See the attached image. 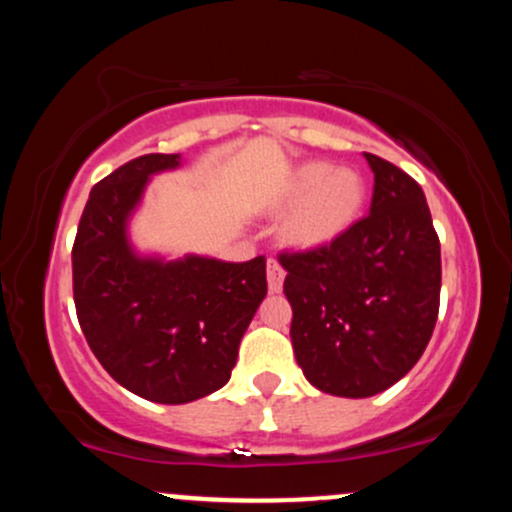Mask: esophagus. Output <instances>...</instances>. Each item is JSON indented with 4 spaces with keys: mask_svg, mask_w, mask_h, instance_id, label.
<instances>
[{
    "mask_svg": "<svg viewBox=\"0 0 512 512\" xmlns=\"http://www.w3.org/2000/svg\"><path fill=\"white\" fill-rule=\"evenodd\" d=\"M284 276H286V272H284V267H281L279 262L274 260H269L267 262V281H269V291H281V286H284Z\"/></svg>",
    "mask_w": 512,
    "mask_h": 512,
    "instance_id": "34e87169",
    "label": "esophagus"
}]
</instances>
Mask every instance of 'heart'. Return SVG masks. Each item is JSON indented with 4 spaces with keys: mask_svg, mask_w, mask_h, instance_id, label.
Masks as SVG:
<instances>
[{
    "mask_svg": "<svg viewBox=\"0 0 512 512\" xmlns=\"http://www.w3.org/2000/svg\"><path fill=\"white\" fill-rule=\"evenodd\" d=\"M366 204V182L354 168L310 161L281 182L272 197L274 211H291L286 236L301 248H317L337 240L354 226Z\"/></svg>",
    "mask_w": 512,
    "mask_h": 512,
    "instance_id": "heart-1",
    "label": "heart"
}]
</instances>
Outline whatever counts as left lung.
<instances>
[{"label":"left lung","mask_w":512,"mask_h":512,"mask_svg":"<svg viewBox=\"0 0 512 512\" xmlns=\"http://www.w3.org/2000/svg\"><path fill=\"white\" fill-rule=\"evenodd\" d=\"M363 156L375 175L370 214L330 245L279 255L298 366L317 390L351 399L416 366L440 305V240L424 190L385 158Z\"/></svg>","instance_id":"1"}]
</instances>
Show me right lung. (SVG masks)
<instances>
[{
	"instance_id": "right-lung-1",
	"label": "right lung",
	"mask_w": 512,
	"mask_h": 512,
	"mask_svg": "<svg viewBox=\"0 0 512 512\" xmlns=\"http://www.w3.org/2000/svg\"><path fill=\"white\" fill-rule=\"evenodd\" d=\"M180 154H146L103 178L88 195L72 248L74 305L101 366L134 395L187 404L231 378L238 346L267 296V262L137 255L127 221L151 175Z\"/></svg>"
}]
</instances>
